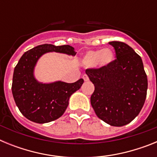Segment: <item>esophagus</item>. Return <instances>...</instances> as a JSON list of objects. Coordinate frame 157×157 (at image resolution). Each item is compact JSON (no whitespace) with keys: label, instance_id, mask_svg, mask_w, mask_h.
Wrapping results in <instances>:
<instances>
[{"label":"esophagus","instance_id":"1","mask_svg":"<svg viewBox=\"0 0 157 157\" xmlns=\"http://www.w3.org/2000/svg\"><path fill=\"white\" fill-rule=\"evenodd\" d=\"M82 78L84 79V81H85V82L89 81V77L86 75H84L82 76Z\"/></svg>","mask_w":157,"mask_h":157}]
</instances>
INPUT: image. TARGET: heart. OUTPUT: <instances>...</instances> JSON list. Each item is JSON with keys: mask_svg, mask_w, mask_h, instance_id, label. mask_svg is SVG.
<instances>
[{"mask_svg": "<svg viewBox=\"0 0 157 157\" xmlns=\"http://www.w3.org/2000/svg\"><path fill=\"white\" fill-rule=\"evenodd\" d=\"M115 54L110 48H104L98 50L88 51L82 59V62L87 67L98 65L101 67H107L114 61Z\"/></svg>", "mask_w": 157, "mask_h": 157, "instance_id": "obj_1", "label": "heart"}]
</instances>
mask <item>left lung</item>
<instances>
[{"label": "left lung", "instance_id": "8db88e82", "mask_svg": "<svg viewBox=\"0 0 157 157\" xmlns=\"http://www.w3.org/2000/svg\"><path fill=\"white\" fill-rule=\"evenodd\" d=\"M117 59L107 67L87 69L95 90L90 103L99 119L113 127L134 120L146 98L148 80L141 56L127 44L110 41Z\"/></svg>", "mask_w": 157, "mask_h": 157}]
</instances>
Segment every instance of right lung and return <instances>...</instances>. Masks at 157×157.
Here are the masks:
<instances>
[{"label": "right lung", "instance_id": "right-lung-1", "mask_svg": "<svg viewBox=\"0 0 157 157\" xmlns=\"http://www.w3.org/2000/svg\"><path fill=\"white\" fill-rule=\"evenodd\" d=\"M53 52L72 56L76 54L71 45L43 44L25 52L14 69L12 91L15 102L22 114L34 123H48L60 117L68 106L71 96L84 82L82 78L73 83L38 81L34 75L38 59Z\"/></svg>", "mask_w": 157, "mask_h": 157}]
</instances>
